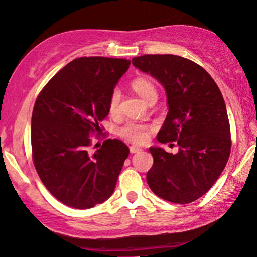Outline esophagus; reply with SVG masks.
Here are the masks:
<instances>
[{
    "instance_id": "34e87169",
    "label": "esophagus",
    "mask_w": 257,
    "mask_h": 257,
    "mask_svg": "<svg viewBox=\"0 0 257 257\" xmlns=\"http://www.w3.org/2000/svg\"><path fill=\"white\" fill-rule=\"evenodd\" d=\"M130 151H131V154H136V153H139V151H142V149L138 147H135V145H131V147H130Z\"/></svg>"
}]
</instances>
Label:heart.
I'll list each match as a JSON object with an SVG mask.
<instances>
[{
    "instance_id": "b5f03b06",
    "label": "heart",
    "mask_w": 257,
    "mask_h": 257,
    "mask_svg": "<svg viewBox=\"0 0 257 257\" xmlns=\"http://www.w3.org/2000/svg\"><path fill=\"white\" fill-rule=\"evenodd\" d=\"M132 88L142 99L151 101L157 99V89L153 82L145 77H138L132 82ZM121 99V93L119 89H115L110 95L108 109L110 114H116L119 112V103ZM149 130L150 126L147 123H142L137 121H126L122 126L118 128V135L126 141L132 143H144L149 137Z\"/></svg>"
}]
</instances>
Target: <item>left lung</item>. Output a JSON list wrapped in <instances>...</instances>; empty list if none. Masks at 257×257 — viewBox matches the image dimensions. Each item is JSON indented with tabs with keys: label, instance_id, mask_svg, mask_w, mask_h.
Returning <instances> with one entry per match:
<instances>
[{
	"label": "left lung",
	"instance_id": "obj_1",
	"mask_svg": "<svg viewBox=\"0 0 257 257\" xmlns=\"http://www.w3.org/2000/svg\"><path fill=\"white\" fill-rule=\"evenodd\" d=\"M132 64L166 90L168 114L157 141H176L179 145L176 154L149 148L154 164L147 174L148 185L167 201H194L214 185L230 156V123L223 95L204 68L183 57L145 55L132 58Z\"/></svg>",
	"mask_w": 257,
	"mask_h": 257
}]
</instances>
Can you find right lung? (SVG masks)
<instances>
[{
	"label": "right lung",
	"mask_w": 257,
	"mask_h": 257,
	"mask_svg": "<svg viewBox=\"0 0 257 257\" xmlns=\"http://www.w3.org/2000/svg\"><path fill=\"white\" fill-rule=\"evenodd\" d=\"M131 62L81 57L49 81L34 103L31 142L36 170L47 191L63 204L85 210L113 194L130 150L107 139L93 155L90 136L101 131L109 97Z\"/></svg>",
	"instance_id": "add662e5"
}]
</instances>
